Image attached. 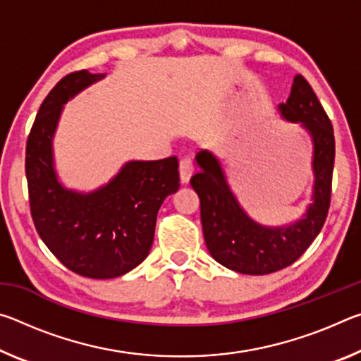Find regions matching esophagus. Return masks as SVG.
<instances>
[{"label":"esophagus","instance_id":"obj_1","mask_svg":"<svg viewBox=\"0 0 361 361\" xmlns=\"http://www.w3.org/2000/svg\"><path fill=\"white\" fill-rule=\"evenodd\" d=\"M192 173H194V166H192L191 159H181L180 161V180L183 185L189 183Z\"/></svg>","mask_w":361,"mask_h":361}]
</instances>
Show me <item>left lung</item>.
Here are the masks:
<instances>
[{
  "label": "left lung",
  "mask_w": 361,
  "mask_h": 361,
  "mask_svg": "<svg viewBox=\"0 0 361 361\" xmlns=\"http://www.w3.org/2000/svg\"><path fill=\"white\" fill-rule=\"evenodd\" d=\"M277 111L283 121L301 127L312 142L314 185L310 204L301 216L280 226L256 221L232 191L223 161L210 149L195 154L200 170L191 178L200 199L204 239L212 258L248 276H264L293 264L320 234L331 197L333 126L301 75L293 79L288 100L280 103Z\"/></svg>",
  "instance_id": "8db88e82"
}]
</instances>
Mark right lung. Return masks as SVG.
Here are the masks:
<instances>
[{"label":"right lung","instance_id":"1","mask_svg":"<svg viewBox=\"0 0 361 361\" xmlns=\"http://www.w3.org/2000/svg\"><path fill=\"white\" fill-rule=\"evenodd\" d=\"M106 73H71L42 102L27 142L25 173L35 228L54 256L89 279H114L143 262L154 240L156 216L178 191V159L129 161L111 180L79 191L60 180L54 137L63 106Z\"/></svg>","mask_w":361,"mask_h":361}]
</instances>
